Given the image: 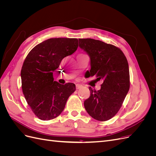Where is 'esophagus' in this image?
Masks as SVG:
<instances>
[{"mask_svg": "<svg viewBox=\"0 0 156 156\" xmlns=\"http://www.w3.org/2000/svg\"><path fill=\"white\" fill-rule=\"evenodd\" d=\"M81 84H76V88H77V89H79V88H81Z\"/></svg>", "mask_w": 156, "mask_h": 156, "instance_id": "34e87169", "label": "esophagus"}]
</instances>
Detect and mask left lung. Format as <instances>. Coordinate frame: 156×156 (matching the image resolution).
Instances as JSON below:
<instances>
[{
	"mask_svg": "<svg viewBox=\"0 0 156 156\" xmlns=\"http://www.w3.org/2000/svg\"><path fill=\"white\" fill-rule=\"evenodd\" d=\"M80 48L90 58L89 77L101 80L99 90L89 87L90 96L84 106L88 115L99 121H107L119 112L130 87L128 62L117 47L100 40L80 38Z\"/></svg>",
	"mask_w": 156,
	"mask_h": 156,
	"instance_id": "1",
	"label": "left lung"
}]
</instances>
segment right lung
<instances>
[{"instance_id": "right-lung-1", "label": "right lung", "mask_w": 156, "mask_h": 156, "mask_svg": "<svg viewBox=\"0 0 156 156\" xmlns=\"http://www.w3.org/2000/svg\"><path fill=\"white\" fill-rule=\"evenodd\" d=\"M78 48L77 38H50L37 44L27 55L21 71V87L28 104L41 120H49L60 115L75 84H61L54 81L62 60Z\"/></svg>"}]
</instances>
